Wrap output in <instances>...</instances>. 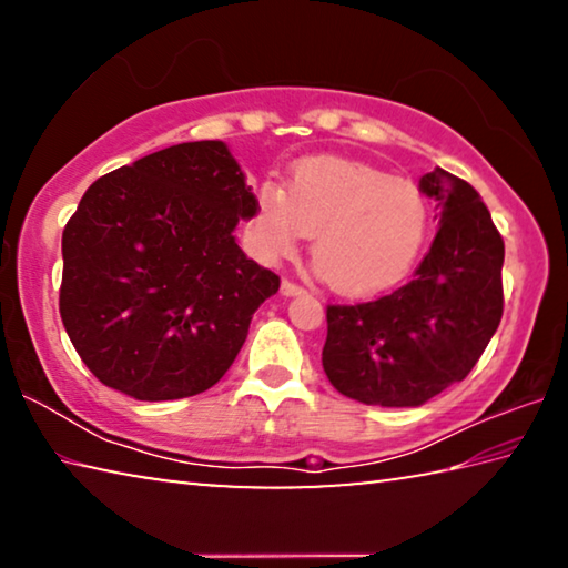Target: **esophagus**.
<instances>
[{
	"mask_svg": "<svg viewBox=\"0 0 568 568\" xmlns=\"http://www.w3.org/2000/svg\"><path fill=\"white\" fill-rule=\"evenodd\" d=\"M281 293H283V295H287V297H293V295H303V293H305V287H303V285H297V283H293V281H283V283H281Z\"/></svg>",
	"mask_w": 568,
	"mask_h": 568,
	"instance_id": "1",
	"label": "esophagus"
}]
</instances>
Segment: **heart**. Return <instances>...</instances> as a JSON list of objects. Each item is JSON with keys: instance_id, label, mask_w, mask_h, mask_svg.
I'll list each match as a JSON object with an SVG mask.
<instances>
[{"instance_id": "b5f03b06", "label": "heart", "mask_w": 568, "mask_h": 568, "mask_svg": "<svg viewBox=\"0 0 568 568\" xmlns=\"http://www.w3.org/2000/svg\"><path fill=\"white\" fill-rule=\"evenodd\" d=\"M428 233V205L410 182L341 158H307L285 190H257L250 235L267 261L313 235L318 273L341 293H373L403 277Z\"/></svg>"}]
</instances>
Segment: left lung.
I'll list each match as a JSON object with an SVG mask.
<instances>
[{
	"mask_svg": "<svg viewBox=\"0 0 568 568\" xmlns=\"http://www.w3.org/2000/svg\"><path fill=\"white\" fill-rule=\"evenodd\" d=\"M418 187L440 220L410 281L376 301L328 305L323 371L365 406L416 408L460 383L504 315V240L484 200L440 168Z\"/></svg>",
	"mask_w": 568,
	"mask_h": 568,
	"instance_id": "1",
	"label": "left lung"
}]
</instances>
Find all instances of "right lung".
I'll list each match as a JSON object with an SVG mask.
<instances>
[{
    "label": "right lung",
    "mask_w": 568,
    "mask_h": 568,
    "mask_svg": "<svg viewBox=\"0 0 568 568\" xmlns=\"http://www.w3.org/2000/svg\"><path fill=\"white\" fill-rule=\"evenodd\" d=\"M255 195L225 142H182L94 180L62 233L60 315L104 386L197 396L225 376L281 277L237 247Z\"/></svg>",
    "instance_id": "right-lung-1"
}]
</instances>
